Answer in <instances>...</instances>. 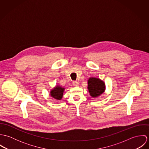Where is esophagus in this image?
Returning a JSON list of instances; mask_svg holds the SVG:
<instances>
[{"label": "esophagus", "mask_w": 149, "mask_h": 149, "mask_svg": "<svg viewBox=\"0 0 149 149\" xmlns=\"http://www.w3.org/2000/svg\"><path fill=\"white\" fill-rule=\"evenodd\" d=\"M73 85H74V86H78L79 85V84L77 81H73Z\"/></svg>", "instance_id": "obj_1"}]
</instances>
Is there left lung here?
Here are the masks:
<instances>
[{"label":"left lung","instance_id":"left-lung-1","mask_svg":"<svg viewBox=\"0 0 149 149\" xmlns=\"http://www.w3.org/2000/svg\"><path fill=\"white\" fill-rule=\"evenodd\" d=\"M88 92L93 98L99 97L106 91L105 83L99 78L91 77L88 80Z\"/></svg>","mask_w":149,"mask_h":149}]
</instances>
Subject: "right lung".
Instances as JSON below:
<instances>
[{
    "instance_id": "obj_1",
    "label": "right lung",
    "mask_w": 149,
    "mask_h": 149,
    "mask_svg": "<svg viewBox=\"0 0 149 149\" xmlns=\"http://www.w3.org/2000/svg\"><path fill=\"white\" fill-rule=\"evenodd\" d=\"M65 88L61 85H56L50 91V95L52 97L56 100H61L63 97Z\"/></svg>"
}]
</instances>
